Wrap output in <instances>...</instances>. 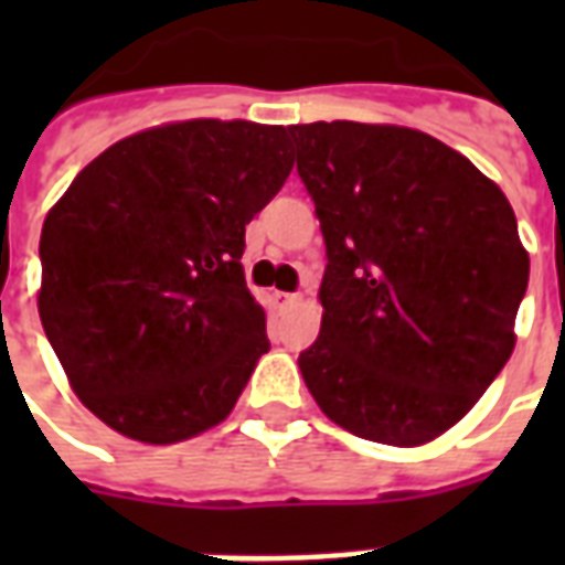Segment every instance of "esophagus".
<instances>
[{
	"mask_svg": "<svg viewBox=\"0 0 565 565\" xmlns=\"http://www.w3.org/2000/svg\"><path fill=\"white\" fill-rule=\"evenodd\" d=\"M301 296L299 292H278V301H284V305H292V301H299Z\"/></svg>",
	"mask_w": 565,
	"mask_h": 565,
	"instance_id": "obj_1",
	"label": "esophagus"
}]
</instances>
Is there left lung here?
Wrapping results in <instances>:
<instances>
[{
	"mask_svg": "<svg viewBox=\"0 0 565 565\" xmlns=\"http://www.w3.org/2000/svg\"><path fill=\"white\" fill-rule=\"evenodd\" d=\"M290 137L328 257L305 384L354 437L422 446L472 411L513 352L531 273L513 207L413 128L337 119Z\"/></svg>",
	"mask_w": 565,
	"mask_h": 565,
	"instance_id": "obj_1",
	"label": "left lung"
}]
</instances>
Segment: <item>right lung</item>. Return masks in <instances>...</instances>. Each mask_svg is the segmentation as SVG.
<instances>
[{"label": "right lung", "instance_id": "1", "mask_svg": "<svg viewBox=\"0 0 565 565\" xmlns=\"http://www.w3.org/2000/svg\"><path fill=\"white\" fill-rule=\"evenodd\" d=\"M292 170L281 126L190 119L87 163L40 234V322L84 407L167 446L220 425L260 354L246 225Z\"/></svg>", "mask_w": 565, "mask_h": 565}]
</instances>
